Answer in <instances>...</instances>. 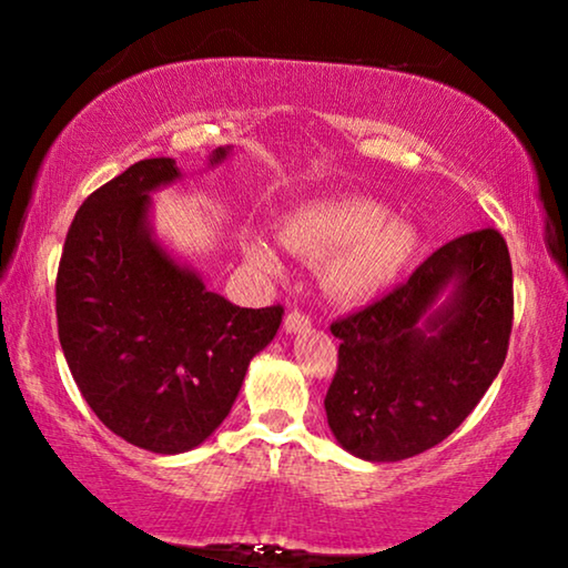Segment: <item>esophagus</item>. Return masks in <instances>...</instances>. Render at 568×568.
Wrapping results in <instances>:
<instances>
[{
  "instance_id": "1",
  "label": "esophagus",
  "mask_w": 568,
  "mask_h": 568,
  "mask_svg": "<svg viewBox=\"0 0 568 568\" xmlns=\"http://www.w3.org/2000/svg\"><path fill=\"white\" fill-rule=\"evenodd\" d=\"M307 328H310V317L305 313H300V310H292V313L284 317V331L286 333H302Z\"/></svg>"
}]
</instances>
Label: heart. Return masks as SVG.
Returning <instances> with one entry per match:
<instances>
[{"label": "heart", "mask_w": 568, "mask_h": 568, "mask_svg": "<svg viewBox=\"0 0 568 568\" xmlns=\"http://www.w3.org/2000/svg\"><path fill=\"white\" fill-rule=\"evenodd\" d=\"M278 240L290 253L323 263V286L336 302L364 305L398 282L418 247V232L403 216L367 196L313 201L286 216ZM247 263L261 274H282L276 245L261 235L243 240Z\"/></svg>", "instance_id": "heart-1"}]
</instances>
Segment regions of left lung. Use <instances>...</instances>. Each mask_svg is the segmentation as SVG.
Instances as JSON below:
<instances>
[{
  "mask_svg": "<svg viewBox=\"0 0 568 568\" xmlns=\"http://www.w3.org/2000/svg\"><path fill=\"white\" fill-rule=\"evenodd\" d=\"M511 261L496 230L449 240L406 284L331 325L325 416L346 453L395 463L460 426L507 359Z\"/></svg>",
  "mask_w": 568,
  "mask_h": 568,
  "instance_id": "1",
  "label": "left lung"
}]
</instances>
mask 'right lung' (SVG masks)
<instances>
[{"mask_svg":"<svg viewBox=\"0 0 568 568\" xmlns=\"http://www.w3.org/2000/svg\"><path fill=\"white\" fill-rule=\"evenodd\" d=\"M230 152L216 146L209 165ZM181 178L173 158H152L88 196L57 276L59 341L82 398L113 434L158 455L212 437L284 315L232 305L160 243L150 196Z\"/></svg>","mask_w":568,"mask_h":568,"instance_id":"right-lung-1","label":"right lung"}]
</instances>
